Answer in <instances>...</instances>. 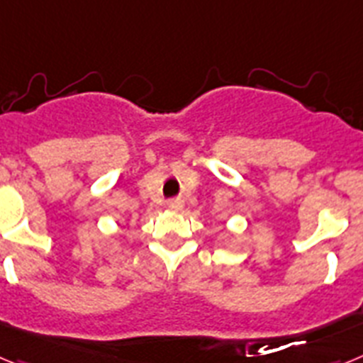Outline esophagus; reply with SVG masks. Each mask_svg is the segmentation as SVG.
Masks as SVG:
<instances>
[{"label":"esophagus","mask_w":363,"mask_h":363,"mask_svg":"<svg viewBox=\"0 0 363 363\" xmlns=\"http://www.w3.org/2000/svg\"><path fill=\"white\" fill-rule=\"evenodd\" d=\"M167 207H169V211H174V213H178V211L184 209V201H182V200H171L169 203H167Z\"/></svg>","instance_id":"1"}]
</instances>
